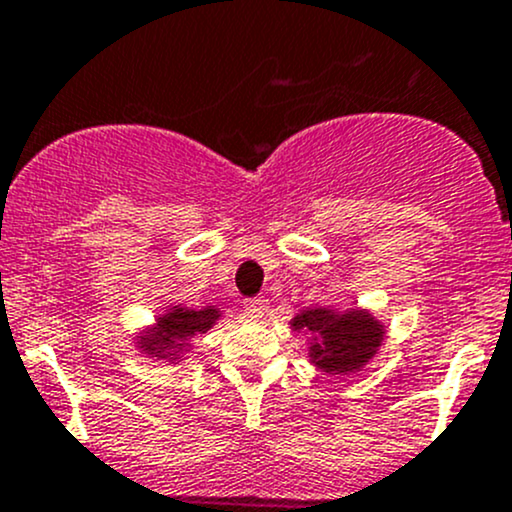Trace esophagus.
<instances>
[{
  "label": "esophagus",
  "mask_w": 512,
  "mask_h": 512,
  "mask_svg": "<svg viewBox=\"0 0 512 512\" xmlns=\"http://www.w3.org/2000/svg\"><path fill=\"white\" fill-rule=\"evenodd\" d=\"M245 314L250 316V319L262 321L267 314H270V304H267V299H262V297L247 299L245 301Z\"/></svg>",
  "instance_id": "34e87169"
}]
</instances>
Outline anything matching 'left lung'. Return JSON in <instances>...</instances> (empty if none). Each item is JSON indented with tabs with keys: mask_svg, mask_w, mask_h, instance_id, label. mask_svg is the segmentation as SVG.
<instances>
[{
	"mask_svg": "<svg viewBox=\"0 0 512 512\" xmlns=\"http://www.w3.org/2000/svg\"><path fill=\"white\" fill-rule=\"evenodd\" d=\"M289 324L294 331L309 333V360L328 375L358 373L385 341L383 321L368 309L333 311L314 306L299 311Z\"/></svg>",
	"mask_w": 512,
	"mask_h": 512,
	"instance_id": "8db88e82",
	"label": "left lung"
}]
</instances>
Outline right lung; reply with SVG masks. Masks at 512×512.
I'll return each mask as SVG.
<instances>
[{
    "instance_id": "obj_1",
    "label": "right lung",
    "mask_w": 512,
    "mask_h": 512,
    "mask_svg": "<svg viewBox=\"0 0 512 512\" xmlns=\"http://www.w3.org/2000/svg\"><path fill=\"white\" fill-rule=\"evenodd\" d=\"M218 319L220 311L215 306H206V309L171 306L166 309V314H159V319L147 331L139 333L137 348L149 358L181 363L184 353L191 348V338L211 331Z\"/></svg>"
}]
</instances>
